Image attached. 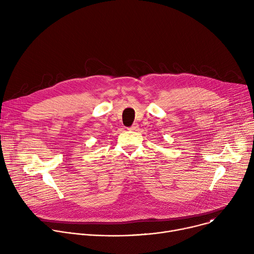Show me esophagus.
Instances as JSON below:
<instances>
[{"mask_svg":"<svg viewBox=\"0 0 254 254\" xmlns=\"http://www.w3.org/2000/svg\"><path fill=\"white\" fill-rule=\"evenodd\" d=\"M137 127H138V125H137L136 123H134L131 127H128V129H129V130H135Z\"/></svg>","mask_w":254,"mask_h":254,"instance_id":"34e87169","label":"esophagus"}]
</instances>
